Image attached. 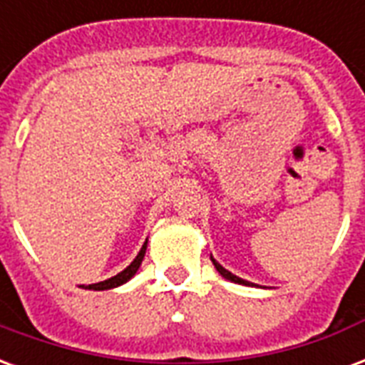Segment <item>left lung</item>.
<instances>
[{
    "label": "left lung",
    "mask_w": 365,
    "mask_h": 365,
    "mask_svg": "<svg viewBox=\"0 0 365 365\" xmlns=\"http://www.w3.org/2000/svg\"><path fill=\"white\" fill-rule=\"evenodd\" d=\"M210 261H212V265H215V269H217V271L220 272V274H222V277H224V279H226V280H230V282H236V284L255 286V284H253V282H250V280H244V279H240V277H236V274H232V272L228 271V269H224V267L220 265V263H218L217 259L212 257V255H210Z\"/></svg>",
    "instance_id": "obj_1"
}]
</instances>
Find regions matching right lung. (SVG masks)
Returning a JSON list of instances; mask_svg holds the SVG:
<instances>
[{"label":"right lung","mask_w":365,"mask_h":365,"mask_svg":"<svg viewBox=\"0 0 365 365\" xmlns=\"http://www.w3.org/2000/svg\"><path fill=\"white\" fill-rule=\"evenodd\" d=\"M147 242L143 244L141 251H139V253H137V257L131 261V265L125 267V269H123L121 272H118L115 277H112V279H108V280H102V282H96V284H88V286L83 284V288H85V290H110V288H118V286L125 284L128 280L133 279L135 272L139 271V267H141L143 263V257H145V251H147Z\"/></svg>","instance_id":"1"}]
</instances>
